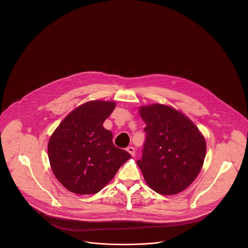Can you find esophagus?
<instances>
[{
  "mask_svg": "<svg viewBox=\"0 0 248 248\" xmlns=\"http://www.w3.org/2000/svg\"><path fill=\"white\" fill-rule=\"evenodd\" d=\"M126 151L129 153L132 156H134L135 154H136V151H135V149H134V147H128L127 149H126Z\"/></svg>",
  "mask_w": 248,
  "mask_h": 248,
  "instance_id": "1",
  "label": "esophagus"
}]
</instances>
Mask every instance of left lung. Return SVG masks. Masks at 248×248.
<instances>
[{"mask_svg":"<svg viewBox=\"0 0 248 248\" xmlns=\"http://www.w3.org/2000/svg\"><path fill=\"white\" fill-rule=\"evenodd\" d=\"M140 114L147 125L142 158L137 164L145 181L162 195L181 192L193 182L203 165V136L186 115L171 107H140Z\"/></svg>","mask_w":248,"mask_h":248,"instance_id":"obj_1","label":"left lung"}]
</instances>
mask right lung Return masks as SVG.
<instances>
[{
  "mask_svg": "<svg viewBox=\"0 0 248 248\" xmlns=\"http://www.w3.org/2000/svg\"><path fill=\"white\" fill-rule=\"evenodd\" d=\"M115 102L92 100L64 119L48 142V157L59 182L76 194H94L103 189L131 158L112 142L103 123Z\"/></svg>",
  "mask_w": 248,
  "mask_h": 248,
  "instance_id": "right-lung-1",
  "label": "right lung"
}]
</instances>
